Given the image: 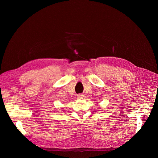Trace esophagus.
<instances>
[{"mask_svg": "<svg viewBox=\"0 0 158 158\" xmlns=\"http://www.w3.org/2000/svg\"><path fill=\"white\" fill-rule=\"evenodd\" d=\"M77 96L78 98H83V95L82 94H78Z\"/></svg>", "mask_w": 158, "mask_h": 158, "instance_id": "34e87169", "label": "esophagus"}]
</instances>
